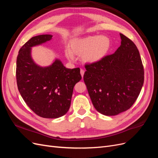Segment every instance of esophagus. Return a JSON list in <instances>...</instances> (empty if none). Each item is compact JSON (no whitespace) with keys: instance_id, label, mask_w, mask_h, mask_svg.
<instances>
[{"instance_id":"obj_1","label":"esophagus","mask_w":158,"mask_h":158,"mask_svg":"<svg viewBox=\"0 0 158 158\" xmlns=\"http://www.w3.org/2000/svg\"><path fill=\"white\" fill-rule=\"evenodd\" d=\"M84 70H83V69H81L80 70V74H81V75H82V77H83L84 76Z\"/></svg>"}]
</instances>
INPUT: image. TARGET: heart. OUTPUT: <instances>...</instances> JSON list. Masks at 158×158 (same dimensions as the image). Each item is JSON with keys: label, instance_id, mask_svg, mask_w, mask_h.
<instances>
[{"label": "heart", "instance_id": "1", "mask_svg": "<svg viewBox=\"0 0 158 158\" xmlns=\"http://www.w3.org/2000/svg\"><path fill=\"white\" fill-rule=\"evenodd\" d=\"M111 42L105 35H90L80 39H75L70 43V48L74 53L81 55L88 63H96L107 55L111 49ZM69 59L73 58L69 49L65 51Z\"/></svg>", "mask_w": 158, "mask_h": 158}]
</instances>
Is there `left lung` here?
Segmentation results:
<instances>
[{
    "label": "left lung",
    "instance_id": "left-lung-1",
    "mask_svg": "<svg viewBox=\"0 0 158 158\" xmlns=\"http://www.w3.org/2000/svg\"><path fill=\"white\" fill-rule=\"evenodd\" d=\"M121 45L114 53L85 65L84 81L95 109L113 116L135 103L142 89L144 71L136 45L120 33Z\"/></svg>",
    "mask_w": 158,
    "mask_h": 158
}]
</instances>
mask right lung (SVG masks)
<instances>
[{
  "label": "right lung",
  "instance_id": "obj_1",
  "mask_svg": "<svg viewBox=\"0 0 158 158\" xmlns=\"http://www.w3.org/2000/svg\"><path fill=\"white\" fill-rule=\"evenodd\" d=\"M51 35L31 37L19 51L16 82L23 99L38 116L56 118L68 112L75 84L82 79L79 68L66 69L58 59L49 66L37 65L31 48L52 39Z\"/></svg>",
  "mask_w": 158,
  "mask_h": 158
}]
</instances>
